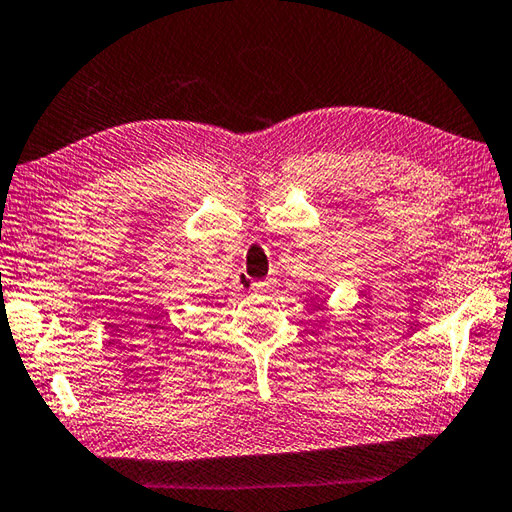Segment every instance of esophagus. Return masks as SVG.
Returning a JSON list of instances; mask_svg holds the SVG:
<instances>
[{
	"label": "esophagus",
	"instance_id": "1",
	"mask_svg": "<svg viewBox=\"0 0 512 512\" xmlns=\"http://www.w3.org/2000/svg\"><path fill=\"white\" fill-rule=\"evenodd\" d=\"M270 288V282H250V290H255V293H266Z\"/></svg>",
	"mask_w": 512,
	"mask_h": 512
}]
</instances>
